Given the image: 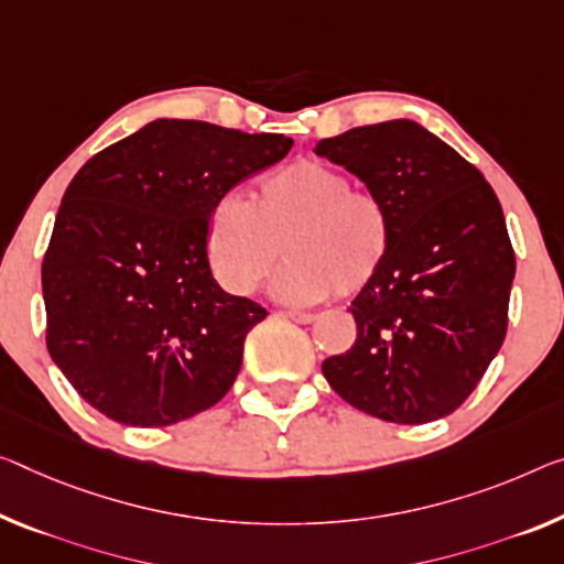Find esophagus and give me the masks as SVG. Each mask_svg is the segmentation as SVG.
Segmentation results:
<instances>
[{"mask_svg":"<svg viewBox=\"0 0 564 564\" xmlns=\"http://www.w3.org/2000/svg\"><path fill=\"white\" fill-rule=\"evenodd\" d=\"M282 315L294 319V323H302V325H307V323H312V319H315L312 312H300V310H282Z\"/></svg>","mask_w":564,"mask_h":564,"instance_id":"1","label":"esophagus"}]
</instances>
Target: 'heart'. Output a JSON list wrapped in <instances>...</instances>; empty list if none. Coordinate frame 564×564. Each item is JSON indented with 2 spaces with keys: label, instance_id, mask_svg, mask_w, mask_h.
<instances>
[{
  "label": "heart",
  "instance_id": "1",
  "mask_svg": "<svg viewBox=\"0 0 564 564\" xmlns=\"http://www.w3.org/2000/svg\"><path fill=\"white\" fill-rule=\"evenodd\" d=\"M276 297L310 305L330 294L368 290L393 249V219L383 198L352 188L343 169L297 159L257 181L252 206L221 196L206 219V254L219 284L249 294L274 264Z\"/></svg>",
  "mask_w": 564,
  "mask_h": 564
}]
</instances>
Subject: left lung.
Returning <instances> with one entry per match:
<instances>
[{
	"label": "left lung",
	"instance_id": "left-lung-1",
	"mask_svg": "<svg viewBox=\"0 0 564 564\" xmlns=\"http://www.w3.org/2000/svg\"><path fill=\"white\" fill-rule=\"evenodd\" d=\"M383 198L393 249L352 300V348L323 362L333 391L391 423L454 413L507 335L514 249L481 171L413 120L350 128L315 145Z\"/></svg>",
	"mask_w": 564,
	"mask_h": 564
}]
</instances>
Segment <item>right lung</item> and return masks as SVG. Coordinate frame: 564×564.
<instances>
[{
	"mask_svg": "<svg viewBox=\"0 0 564 564\" xmlns=\"http://www.w3.org/2000/svg\"><path fill=\"white\" fill-rule=\"evenodd\" d=\"M292 138L153 120L75 173L42 259L47 350L95 411L163 429L219 403L267 317L216 284L212 206Z\"/></svg>",
	"mask_w": 564,
	"mask_h": 564,
	"instance_id": "right-lung-1",
	"label": "right lung"
}]
</instances>
